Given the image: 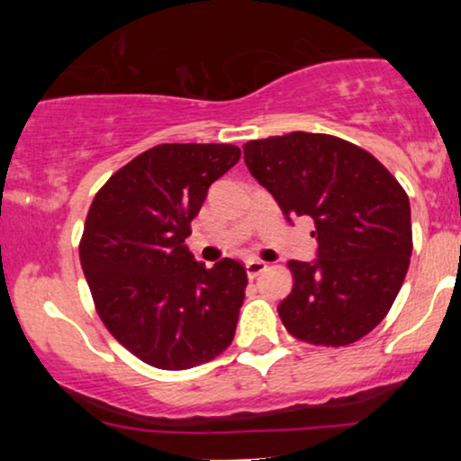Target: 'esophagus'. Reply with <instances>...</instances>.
Returning a JSON list of instances; mask_svg holds the SVG:
<instances>
[{
	"mask_svg": "<svg viewBox=\"0 0 461 461\" xmlns=\"http://www.w3.org/2000/svg\"><path fill=\"white\" fill-rule=\"evenodd\" d=\"M245 270H248L249 279H256L258 275L267 270V262H262V260H249V262H245Z\"/></svg>",
	"mask_w": 461,
	"mask_h": 461,
	"instance_id": "esophagus-1",
	"label": "esophagus"
}]
</instances>
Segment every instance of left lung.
<instances>
[{
	"label": "left lung",
	"mask_w": 461,
	"mask_h": 461,
	"mask_svg": "<svg viewBox=\"0 0 461 461\" xmlns=\"http://www.w3.org/2000/svg\"><path fill=\"white\" fill-rule=\"evenodd\" d=\"M243 159L287 220L314 222L317 262H287L294 287L276 308L285 330L333 348L367 336L388 314L409 268L413 235L405 188L374 155L330 134L249 140Z\"/></svg>",
	"instance_id": "1"
}]
</instances>
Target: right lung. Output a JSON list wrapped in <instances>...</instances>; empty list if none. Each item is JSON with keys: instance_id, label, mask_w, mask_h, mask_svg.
<instances>
[{"instance_id": "add662e5", "label": "right lung", "mask_w": 461, "mask_h": 461, "mask_svg": "<svg viewBox=\"0 0 461 461\" xmlns=\"http://www.w3.org/2000/svg\"><path fill=\"white\" fill-rule=\"evenodd\" d=\"M239 157L235 144H157L117 169L92 201L79 260L94 308L150 367H197L235 338L245 267L222 258L205 268L185 239L207 188Z\"/></svg>"}]
</instances>
